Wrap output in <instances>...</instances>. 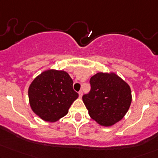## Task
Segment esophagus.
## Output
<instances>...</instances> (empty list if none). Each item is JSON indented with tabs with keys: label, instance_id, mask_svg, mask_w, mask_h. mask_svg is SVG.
I'll list each match as a JSON object with an SVG mask.
<instances>
[{
	"label": "esophagus",
	"instance_id": "esophagus-1",
	"mask_svg": "<svg viewBox=\"0 0 158 158\" xmlns=\"http://www.w3.org/2000/svg\"><path fill=\"white\" fill-rule=\"evenodd\" d=\"M79 98H82V91H79Z\"/></svg>",
	"mask_w": 158,
	"mask_h": 158
}]
</instances>
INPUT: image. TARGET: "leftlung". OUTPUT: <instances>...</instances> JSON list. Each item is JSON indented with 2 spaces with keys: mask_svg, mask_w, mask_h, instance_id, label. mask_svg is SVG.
I'll use <instances>...</instances> for the list:
<instances>
[{
  "mask_svg": "<svg viewBox=\"0 0 158 158\" xmlns=\"http://www.w3.org/2000/svg\"><path fill=\"white\" fill-rule=\"evenodd\" d=\"M90 84L91 91L82 97L90 117L103 127L120 121L132 101L129 85L112 72L98 73L91 76Z\"/></svg>",
  "mask_w": 158,
  "mask_h": 158,
  "instance_id": "obj_1",
  "label": "left lung"
}]
</instances>
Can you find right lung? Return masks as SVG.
I'll return each mask as SVG.
<instances>
[{
	"label": "right lung",
	"mask_w": 158,
	"mask_h": 158,
	"mask_svg": "<svg viewBox=\"0 0 158 158\" xmlns=\"http://www.w3.org/2000/svg\"><path fill=\"white\" fill-rule=\"evenodd\" d=\"M73 85V79L64 70L43 71L29 85L31 110L43 121H58L68 113L70 106L79 97Z\"/></svg>",
	"instance_id": "obj_1"
}]
</instances>
